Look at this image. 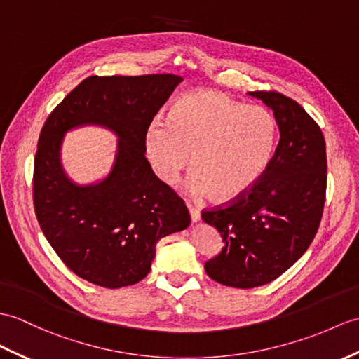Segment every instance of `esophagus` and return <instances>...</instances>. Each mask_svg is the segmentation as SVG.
Instances as JSON below:
<instances>
[{
  "mask_svg": "<svg viewBox=\"0 0 359 359\" xmlns=\"http://www.w3.org/2000/svg\"><path fill=\"white\" fill-rule=\"evenodd\" d=\"M187 208H188V211H189L191 220H193V223H197L200 220V211L196 210V208L193 205H189V203H187Z\"/></svg>",
  "mask_w": 359,
  "mask_h": 359,
  "instance_id": "esophagus-1",
  "label": "esophagus"
}]
</instances>
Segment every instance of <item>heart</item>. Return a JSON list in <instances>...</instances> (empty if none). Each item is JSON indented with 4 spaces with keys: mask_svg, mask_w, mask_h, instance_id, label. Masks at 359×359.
<instances>
[{
    "mask_svg": "<svg viewBox=\"0 0 359 359\" xmlns=\"http://www.w3.org/2000/svg\"><path fill=\"white\" fill-rule=\"evenodd\" d=\"M275 142L277 122L269 110L205 90L182 96L165 121L148 125L145 151L156 176L166 185H172L191 161V193L231 202L262 179Z\"/></svg>",
    "mask_w": 359,
    "mask_h": 359,
    "instance_id": "heart-1",
    "label": "heart"
}]
</instances>
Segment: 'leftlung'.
Here are the masks:
<instances>
[{"label": "left lung", "instance_id": "1", "mask_svg": "<svg viewBox=\"0 0 359 359\" xmlns=\"http://www.w3.org/2000/svg\"><path fill=\"white\" fill-rule=\"evenodd\" d=\"M273 111L278 144L262 179L228 206L203 211L220 232V254L205 263L224 286L251 289L286 272L318 231L326 200L323 133L304 108L277 91H249Z\"/></svg>", "mask_w": 359, "mask_h": 359}]
</instances>
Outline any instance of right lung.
<instances>
[{"label":"right lung","instance_id":"obj_1","mask_svg":"<svg viewBox=\"0 0 359 359\" xmlns=\"http://www.w3.org/2000/svg\"><path fill=\"white\" fill-rule=\"evenodd\" d=\"M183 78L90 76L48 116L38 140L33 205L48 243L78 277L107 289L145 278L162 237L187 229L183 200L156 177L145 157V133ZM97 124L118 137L112 171L79 186L63 171L67 130Z\"/></svg>","mask_w":359,"mask_h":359}]
</instances>
